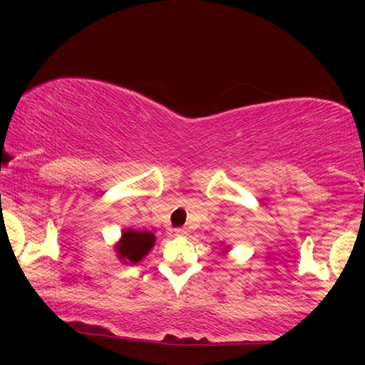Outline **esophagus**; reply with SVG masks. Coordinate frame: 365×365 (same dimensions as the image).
<instances>
[{
  "mask_svg": "<svg viewBox=\"0 0 365 365\" xmlns=\"http://www.w3.org/2000/svg\"><path fill=\"white\" fill-rule=\"evenodd\" d=\"M187 230L185 228H177V230H175V235H177V237H185L187 235Z\"/></svg>",
  "mask_w": 365,
  "mask_h": 365,
  "instance_id": "34e87169",
  "label": "esophagus"
}]
</instances>
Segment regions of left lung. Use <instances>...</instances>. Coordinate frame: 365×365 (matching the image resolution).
<instances>
[{
	"instance_id": "left-lung-1",
	"label": "left lung",
	"mask_w": 365,
	"mask_h": 365,
	"mask_svg": "<svg viewBox=\"0 0 365 365\" xmlns=\"http://www.w3.org/2000/svg\"><path fill=\"white\" fill-rule=\"evenodd\" d=\"M228 250H230V247H228V245H225V247H223V250H221V252L226 254V252H228Z\"/></svg>"
}]
</instances>
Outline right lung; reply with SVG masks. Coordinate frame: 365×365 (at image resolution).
Returning <instances> with one entry per match:
<instances>
[{
  "label": "right lung",
  "instance_id": "1",
  "mask_svg": "<svg viewBox=\"0 0 365 365\" xmlns=\"http://www.w3.org/2000/svg\"><path fill=\"white\" fill-rule=\"evenodd\" d=\"M154 244H156V237L153 232L125 228L120 240L115 244V254L121 264L132 266V264H139L150 252Z\"/></svg>",
  "mask_w": 365,
  "mask_h": 365
}]
</instances>
